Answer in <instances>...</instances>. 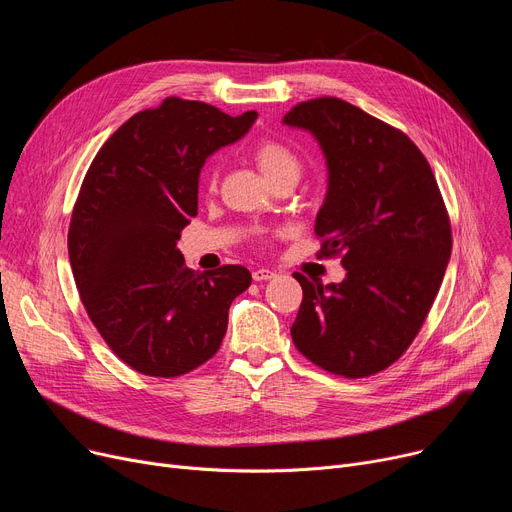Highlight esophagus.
<instances>
[{
    "mask_svg": "<svg viewBox=\"0 0 512 512\" xmlns=\"http://www.w3.org/2000/svg\"><path fill=\"white\" fill-rule=\"evenodd\" d=\"M276 274L272 270H267V267H257L253 270V280L255 282H263V280H272Z\"/></svg>",
    "mask_w": 512,
    "mask_h": 512,
    "instance_id": "34e87169",
    "label": "esophagus"
}]
</instances>
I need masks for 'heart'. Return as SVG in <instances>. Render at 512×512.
<instances>
[{"mask_svg":"<svg viewBox=\"0 0 512 512\" xmlns=\"http://www.w3.org/2000/svg\"><path fill=\"white\" fill-rule=\"evenodd\" d=\"M253 157H255V164L261 170V174L270 182H276L280 178H299L301 168H303L299 153L292 147H288L286 143L276 141V139H265V141L257 143ZM215 182H218V174H215L213 170H207V174H205L207 191H213Z\"/></svg>","mask_w":512,"mask_h":512,"instance_id":"obj_1","label":"heart"}]
</instances>
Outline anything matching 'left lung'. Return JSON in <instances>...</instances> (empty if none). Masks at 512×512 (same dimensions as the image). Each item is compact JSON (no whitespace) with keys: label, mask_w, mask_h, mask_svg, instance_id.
Masks as SVG:
<instances>
[{"label":"left lung","mask_w":512,"mask_h":512,"mask_svg":"<svg viewBox=\"0 0 512 512\" xmlns=\"http://www.w3.org/2000/svg\"><path fill=\"white\" fill-rule=\"evenodd\" d=\"M282 122L311 132L326 157L315 234L346 270L326 286L294 274L303 303L290 336L321 369L365 378L407 351L440 290L452 251L440 188L405 132L342 99L303 101Z\"/></svg>","instance_id":"1"}]
</instances>
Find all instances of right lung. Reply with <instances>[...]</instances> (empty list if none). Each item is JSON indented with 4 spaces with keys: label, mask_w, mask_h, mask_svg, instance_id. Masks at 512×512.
I'll return each instance as SVG.
<instances>
[{
    "label": "right lung",
    "mask_w": 512,
    "mask_h": 512,
    "mask_svg": "<svg viewBox=\"0 0 512 512\" xmlns=\"http://www.w3.org/2000/svg\"><path fill=\"white\" fill-rule=\"evenodd\" d=\"M203 101L164 99L95 155L68 230L76 288L107 346L134 371L176 378L211 359L228 309L251 286L242 265L197 274L176 242L197 215L205 159L251 130Z\"/></svg>",
    "instance_id": "add662e5"
}]
</instances>
